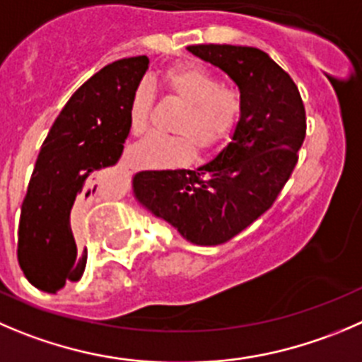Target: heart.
<instances>
[{
  "label": "heart",
  "instance_id": "1",
  "mask_svg": "<svg viewBox=\"0 0 362 362\" xmlns=\"http://www.w3.org/2000/svg\"><path fill=\"white\" fill-rule=\"evenodd\" d=\"M165 95L183 103L174 129L177 135H151L133 149L140 167L165 168L185 163L194 154L206 153L235 135L242 122L245 99L235 85L220 83L218 76L195 64H177L161 72ZM154 108V90L149 81L135 88L129 103V127L133 135L147 132Z\"/></svg>",
  "mask_w": 362,
  "mask_h": 362
}]
</instances>
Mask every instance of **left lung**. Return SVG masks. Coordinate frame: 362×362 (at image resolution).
I'll return each instance as SVG.
<instances>
[{
    "label": "left lung",
    "mask_w": 362,
    "mask_h": 362,
    "mask_svg": "<svg viewBox=\"0 0 362 362\" xmlns=\"http://www.w3.org/2000/svg\"><path fill=\"white\" fill-rule=\"evenodd\" d=\"M188 51L222 69L245 99L233 140L195 170H142L136 199L195 245H220L274 206L298 161L305 139L300 92L264 51L230 44H197Z\"/></svg>",
    "instance_id": "obj_1"
}]
</instances>
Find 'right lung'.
I'll list each match as a JSON object with an SVG mask.
<instances>
[{"label": "right lung", "mask_w": 362, "mask_h": 362, "mask_svg": "<svg viewBox=\"0 0 362 362\" xmlns=\"http://www.w3.org/2000/svg\"><path fill=\"white\" fill-rule=\"evenodd\" d=\"M149 58H122L95 72L72 94L42 144L21 206L17 261L24 277L47 293L80 281L87 247L74 222L101 194L103 170L122 156L129 103Z\"/></svg>", "instance_id": "right-lung-1"}]
</instances>
